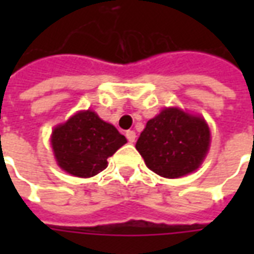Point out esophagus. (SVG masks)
I'll use <instances>...</instances> for the list:
<instances>
[{
  "label": "esophagus",
  "instance_id": "34e87169",
  "mask_svg": "<svg viewBox=\"0 0 254 254\" xmlns=\"http://www.w3.org/2000/svg\"><path fill=\"white\" fill-rule=\"evenodd\" d=\"M127 138L129 143H134V141H136V132H134V130H127Z\"/></svg>",
  "mask_w": 254,
  "mask_h": 254
}]
</instances>
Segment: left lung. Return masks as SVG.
<instances>
[{"instance_id": "1", "label": "left lung", "mask_w": 254, "mask_h": 254, "mask_svg": "<svg viewBox=\"0 0 254 254\" xmlns=\"http://www.w3.org/2000/svg\"><path fill=\"white\" fill-rule=\"evenodd\" d=\"M209 141L211 133L204 118L169 107L147 122L136 149L149 170L165 178H180L200 167Z\"/></svg>"}]
</instances>
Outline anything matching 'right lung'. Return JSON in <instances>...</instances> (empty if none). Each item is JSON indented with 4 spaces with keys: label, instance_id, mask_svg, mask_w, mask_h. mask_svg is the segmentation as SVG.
Wrapping results in <instances>:
<instances>
[{
    "label": "right lung",
    "instance_id": "obj_1",
    "mask_svg": "<svg viewBox=\"0 0 254 254\" xmlns=\"http://www.w3.org/2000/svg\"><path fill=\"white\" fill-rule=\"evenodd\" d=\"M125 143V136L92 110L78 111L52 133V147L58 166L67 174L81 178L105 170L107 158Z\"/></svg>",
    "mask_w": 254,
    "mask_h": 254
}]
</instances>
